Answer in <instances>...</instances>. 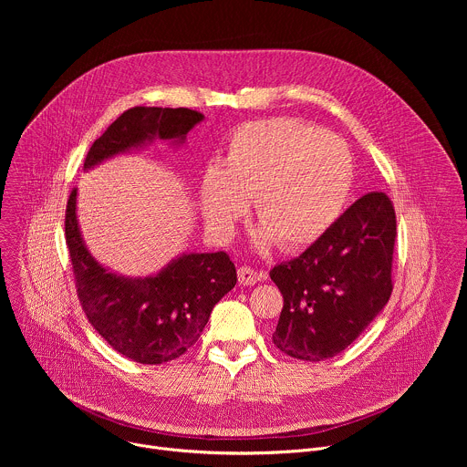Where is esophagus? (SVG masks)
I'll return each mask as SVG.
<instances>
[{"instance_id":"34e87169","label":"esophagus","mask_w":467,"mask_h":467,"mask_svg":"<svg viewBox=\"0 0 467 467\" xmlns=\"http://www.w3.org/2000/svg\"><path fill=\"white\" fill-rule=\"evenodd\" d=\"M238 281L242 286H253L256 281H260V274L249 268V265H242L238 270Z\"/></svg>"}]
</instances>
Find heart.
<instances>
[{
  "mask_svg": "<svg viewBox=\"0 0 467 467\" xmlns=\"http://www.w3.org/2000/svg\"><path fill=\"white\" fill-rule=\"evenodd\" d=\"M353 159L335 135L292 119L270 118L236 127L222 168L202 175L199 195L209 225L229 234L254 199L260 244L286 251L319 240L344 211Z\"/></svg>",
  "mask_w": 467,
  "mask_h": 467,
  "instance_id": "heart-1",
  "label": "heart"
}]
</instances>
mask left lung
I'll list each match as a JSON object with an SVG mask.
<instances>
[{
    "label": "left lung",
    "mask_w": 467,
    "mask_h": 467,
    "mask_svg": "<svg viewBox=\"0 0 467 467\" xmlns=\"http://www.w3.org/2000/svg\"><path fill=\"white\" fill-rule=\"evenodd\" d=\"M397 223L389 197L369 192L299 256L270 272L285 305L274 344L319 362L349 348L388 303Z\"/></svg>",
    "instance_id": "obj_1"
}]
</instances>
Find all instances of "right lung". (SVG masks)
Listing matches in <instances>:
<instances>
[{
  "label": "right lung",
  "mask_w": 467,
  "mask_h": 467,
  "mask_svg": "<svg viewBox=\"0 0 467 467\" xmlns=\"http://www.w3.org/2000/svg\"><path fill=\"white\" fill-rule=\"evenodd\" d=\"M203 119L192 109L132 107L92 144L85 170L153 142L182 144ZM78 188L66 205L64 233L79 303L92 327L119 355L140 364H164L184 355L202 337L214 305L234 288L236 268L227 253H188L144 279L116 275L88 253L78 225Z\"/></svg>",
  "instance_id": "obj_1"
}]
</instances>
